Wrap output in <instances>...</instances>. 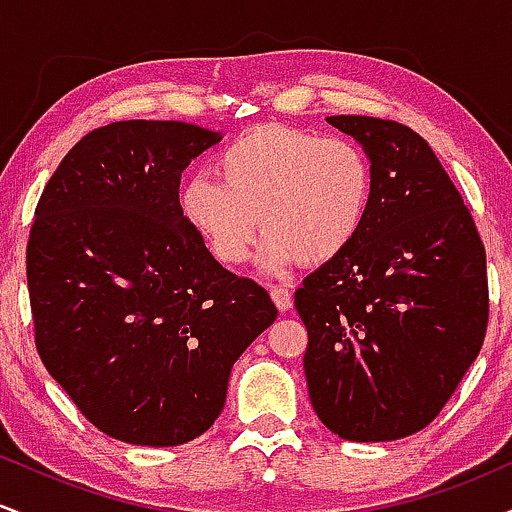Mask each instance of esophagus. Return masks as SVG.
<instances>
[{"label": "esophagus", "instance_id": "esophagus-1", "mask_svg": "<svg viewBox=\"0 0 512 512\" xmlns=\"http://www.w3.org/2000/svg\"><path fill=\"white\" fill-rule=\"evenodd\" d=\"M269 296H272L274 305L281 310V313H286V310L291 308L293 293L286 289V286H269Z\"/></svg>", "mask_w": 512, "mask_h": 512}]
</instances>
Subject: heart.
Listing matches in <instances>:
<instances>
[{"label":"heart","instance_id":"heart-1","mask_svg":"<svg viewBox=\"0 0 512 512\" xmlns=\"http://www.w3.org/2000/svg\"><path fill=\"white\" fill-rule=\"evenodd\" d=\"M214 173L219 180L182 182V219L231 267L248 260L262 223L260 264L272 274L344 255L373 199V168L361 146L289 125L240 134L214 156Z\"/></svg>","mask_w":512,"mask_h":512}]
</instances>
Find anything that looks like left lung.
I'll return each instance as SVG.
<instances>
[{
  "instance_id": "left-lung-1",
  "label": "left lung",
  "mask_w": 512,
  "mask_h": 512,
  "mask_svg": "<svg viewBox=\"0 0 512 512\" xmlns=\"http://www.w3.org/2000/svg\"><path fill=\"white\" fill-rule=\"evenodd\" d=\"M373 168L368 219L337 260L303 279L305 380L317 419L356 443L431 424L484 344L486 252L472 214L414 129L327 117Z\"/></svg>"
}]
</instances>
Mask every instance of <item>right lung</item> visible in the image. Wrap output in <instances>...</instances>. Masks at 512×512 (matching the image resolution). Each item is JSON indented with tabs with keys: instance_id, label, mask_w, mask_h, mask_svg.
<instances>
[{
	"instance_id": "add662e5",
	"label": "right lung",
	"mask_w": 512,
	"mask_h": 512,
	"mask_svg": "<svg viewBox=\"0 0 512 512\" xmlns=\"http://www.w3.org/2000/svg\"><path fill=\"white\" fill-rule=\"evenodd\" d=\"M221 132L127 120L88 132L35 207V346L105 436L170 448L219 419L233 363L276 320L180 214L182 170Z\"/></svg>"
}]
</instances>
